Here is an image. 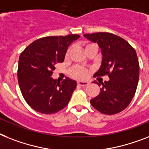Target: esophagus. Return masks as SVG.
Listing matches in <instances>:
<instances>
[{
  "instance_id": "esophagus-1",
  "label": "esophagus",
  "mask_w": 149,
  "mask_h": 149,
  "mask_svg": "<svg viewBox=\"0 0 149 149\" xmlns=\"http://www.w3.org/2000/svg\"><path fill=\"white\" fill-rule=\"evenodd\" d=\"M89 84V83L87 81H78L77 82V85L80 87H86Z\"/></svg>"
}]
</instances>
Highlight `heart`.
<instances>
[{"mask_svg": "<svg viewBox=\"0 0 149 149\" xmlns=\"http://www.w3.org/2000/svg\"><path fill=\"white\" fill-rule=\"evenodd\" d=\"M91 45H94L93 44H88V45H86L85 49H87L89 46H91ZM69 53V50L67 52V53H66V55H68ZM90 73V71L88 69V68H83L81 67V66H74L71 69L70 71V74L72 77H73L74 78H75V79H78V80H84L87 78V77L88 76Z\"/></svg>", "mask_w": 149, "mask_h": 149, "instance_id": "b5f03b06", "label": "heart"}]
</instances>
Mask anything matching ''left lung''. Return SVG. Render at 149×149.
I'll use <instances>...</instances> for the list:
<instances>
[{"label":"left lung","instance_id":"8db88e82","mask_svg":"<svg viewBox=\"0 0 149 149\" xmlns=\"http://www.w3.org/2000/svg\"><path fill=\"white\" fill-rule=\"evenodd\" d=\"M97 42L103 55L101 67L94 77L108 75V81H95L102 85L100 93L91 104L101 113L113 115L127 107L133 98L139 77V64L136 50L123 38L110 33L84 34Z\"/></svg>","mask_w":149,"mask_h":149}]
</instances>
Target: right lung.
<instances>
[{
    "mask_svg": "<svg viewBox=\"0 0 149 149\" xmlns=\"http://www.w3.org/2000/svg\"><path fill=\"white\" fill-rule=\"evenodd\" d=\"M80 37L77 34L40 38L19 55L17 77L22 95L36 111L44 114L65 108L75 90L76 81L66 77L61 83L52 75L56 64L63 62L68 47Z\"/></svg>",
    "mask_w": 149,
    "mask_h": 149,
    "instance_id": "1",
    "label": "right lung"
}]
</instances>
